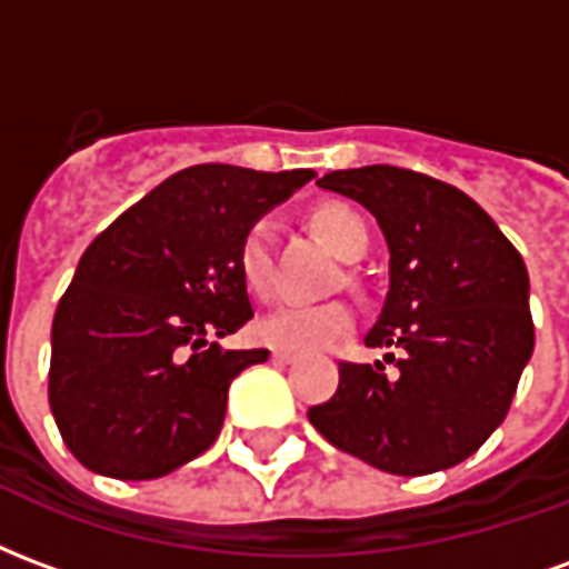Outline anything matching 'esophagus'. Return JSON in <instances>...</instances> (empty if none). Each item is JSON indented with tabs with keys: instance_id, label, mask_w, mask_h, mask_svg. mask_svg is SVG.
I'll return each instance as SVG.
<instances>
[{
	"instance_id": "34e87169",
	"label": "esophagus",
	"mask_w": 569,
	"mask_h": 569,
	"mask_svg": "<svg viewBox=\"0 0 569 569\" xmlns=\"http://www.w3.org/2000/svg\"><path fill=\"white\" fill-rule=\"evenodd\" d=\"M273 362H280V366H289V362H296V353H289V350H273L271 353Z\"/></svg>"
}]
</instances>
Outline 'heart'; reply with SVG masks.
Wrapping results in <instances>:
<instances>
[{"instance_id": "b5f03b06", "label": "heart", "mask_w": 569, "mask_h": 569, "mask_svg": "<svg viewBox=\"0 0 569 569\" xmlns=\"http://www.w3.org/2000/svg\"><path fill=\"white\" fill-rule=\"evenodd\" d=\"M310 224L317 234L341 256L359 259L371 243V228L366 216L345 200H322L310 210ZM237 273L252 298H264L273 283V224L268 219L252 222L237 247ZM353 329V310L345 301L322 305H280L256 322V338L261 345L292 353H313L335 345Z\"/></svg>"}]
</instances>
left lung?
I'll use <instances>...</instances> for the list:
<instances>
[{
  "label": "left lung",
  "mask_w": 569,
  "mask_h": 569,
  "mask_svg": "<svg viewBox=\"0 0 569 569\" xmlns=\"http://www.w3.org/2000/svg\"><path fill=\"white\" fill-rule=\"evenodd\" d=\"M317 186L357 200L390 249V289L369 347L382 362L338 366V390L308 418L335 448L393 476H427L476 453L512 406L533 353L525 259L460 188L371 163Z\"/></svg>",
  "instance_id": "1"
}]
</instances>
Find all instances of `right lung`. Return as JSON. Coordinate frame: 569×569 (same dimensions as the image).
Segmentation results:
<instances>
[{
    "mask_svg": "<svg viewBox=\"0 0 569 569\" xmlns=\"http://www.w3.org/2000/svg\"><path fill=\"white\" fill-rule=\"evenodd\" d=\"M313 176L198 163L84 249L57 305L48 375L57 429L81 466L146 481L216 441L231 381L268 359L212 341L252 320L240 237Z\"/></svg>",
    "mask_w": 569,
    "mask_h": 569,
    "instance_id": "obj_1",
    "label": "right lung"
}]
</instances>
